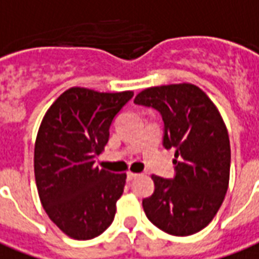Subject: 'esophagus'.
Returning <instances> with one entry per match:
<instances>
[{
	"instance_id": "1",
	"label": "esophagus",
	"mask_w": 259,
	"mask_h": 259,
	"mask_svg": "<svg viewBox=\"0 0 259 259\" xmlns=\"http://www.w3.org/2000/svg\"><path fill=\"white\" fill-rule=\"evenodd\" d=\"M139 176L140 174L133 173V171H129V173H127V181H132V180H135V178H137Z\"/></svg>"
}]
</instances>
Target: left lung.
Masks as SVG:
<instances>
[{
  "mask_svg": "<svg viewBox=\"0 0 259 259\" xmlns=\"http://www.w3.org/2000/svg\"><path fill=\"white\" fill-rule=\"evenodd\" d=\"M135 103L160 112L163 145L176 148V177L152 176L155 191L143 200L145 215L173 236L202 231L215 217L229 185L231 144L220 111L200 88L187 82L144 89Z\"/></svg>",
  "mask_w": 259,
  "mask_h": 259,
  "instance_id": "left-lung-1",
  "label": "left lung"
}]
</instances>
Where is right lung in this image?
<instances>
[{
    "label": "right lung",
    "instance_id": "obj_1",
    "mask_svg": "<svg viewBox=\"0 0 259 259\" xmlns=\"http://www.w3.org/2000/svg\"><path fill=\"white\" fill-rule=\"evenodd\" d=\"M133 92L101 93L70 88L48 108L34 148V174L42 206L75 240L99 236L114 221L126 173L95 166L110 139L115 115Z\"/></svg>",
    "mask_w": 259,
    "mask_h": 259
}]
</instances>
